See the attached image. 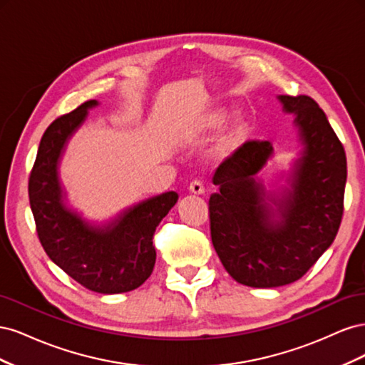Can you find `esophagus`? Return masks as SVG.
Masks as SVG:
<instances>
[{
	"label": "esophagus",
	"instance_id": "esophagus-1",
	"mask_svg": "<svg viewBox=\"0 0 365 365\" xmlns=\"http://www.w3.org/2000/svg\"><path fill=\"white\" fill-rule=\"evenodd\" d=\"M189 190H190L192 193H195V195H202V193L205 192L204 184H202L201 180H193V181L190 182V185H189Z\"/></svg>",
	"mask_w": 365,
	"mask_h": 365
}]
</instances>
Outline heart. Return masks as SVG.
<instances>
[{
	"mask_svg": "<svg viewBox=\"0 0 365 365\" xmlns=\"http://www.w3.org/2000/svg\"><path fill=\"white\" fill-rule=\"evenodd\" d=\"M220 121H222V115H220V114L213 115V118H212V123L213 125H217V123H220ZM240 132H242L240 126H236L233 130H231L230 134L222 140V149H231V148H233L236 143H237L239 137H240Z\"/></svg>",
	"mask_w": 365,
	"mask_h": 365,
	"instance_id": "b5f03b06",
	"label": "heart"
}]
</instances>
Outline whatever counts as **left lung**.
<instances>
[{
	"mask_svg": "<svg viewBox=\"0 0 365 365\" xmlns=\"http://www.w3.org/2000/svg\"><path fill=\"white\" fill-rule=\"evenodd\" d=\"M303 145L289 187L277 196L256 173L272 155L267 140H250L219 164L210 196L212 242L227 272L251 288L289 284L332 245L344 210L346 152L326 114L309 96H279Z\"/></svg>",
	"mask_w": 365,
	"mask_h": 365,
	"instance_id": "8db88e82",
	"label": "left lung"
}]
</instances>
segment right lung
Wrapping results in <instances>:
<instances>
[{"label": "right lung", "instance_id": "1", "mask_svg": "<svg viewBox=\"0 0 365 365\" xmlns=\"http://www.w3.org/2000/svg\"><path fill=\"white\" fill-rule=\"evenodd\" d=\"M96 105V101L82 103L43 132L29 178V200L47 256L83 288L120 294L137 289L149 279L157 259L153 233L178 195L153 196L105 225H93L67 207L58 164L67 141Z\"/></svg>", "mask_w": 365, "mask_h": 365}]
</instances>
